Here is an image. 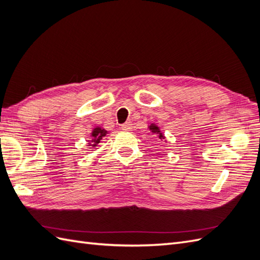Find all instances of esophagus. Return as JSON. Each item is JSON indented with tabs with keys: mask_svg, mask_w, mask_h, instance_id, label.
<instances>
[{
	"mask_svg": "<svg viewBox=\"0 0 260 260\" xmlns=\"http://www.w3.org/2000/svg\"><path fill=\"white\" fill-rule=\"evenodd\" d=\"M121 129L123 131H130L132 129V123L130 121H127L125 123L121 124Z\"/></svg>",
	"mask_w": 260,
	"mask_h": 260,
	"instance_id": "obj_1",
	"label": "esophagus"
}]
</instances>
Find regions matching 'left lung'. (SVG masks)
I'll list each match as a JSON object with an SVG mask.
<instances>
[{
	"mask_svg": "<svg viewBox=\"0 0 260 260\" xmlns=\"http://www.w3.org/2000/svg\"><path fill=\"white\" fill-rule=\"evenodd\" d=\"M149 130H151L153 133H155V135H156V133H158V138H159V139H164L162 135H161L160 131H159V128L157 127V125L151 124V125H149Z\"/></svg>",
	"mask_w": 260,
	"mask_h": 260,
	"instance_id": "1",
	"label": "left lung"
}]
</instances>
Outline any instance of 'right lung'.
I'll list each match as a JSON object with an SVG mask.
<instances>
[{"mask_svg": "<svg viewBox=\"0 0 260 260\" xmlns=\"http://www.w3.org/2000/svg\"><path fill=\"white\" fill-rule=\"evenodd\" d=\"M106 133H107L106 130L102 129L100 127L94 129L92 131V141H91V143L89 144V146H96L101 142V140L106 136Z\"/></svg>", "mask_w": 260, "mask_h": 260, "instance_id": "add662e5", "label": "right lung"}]
</instances>
